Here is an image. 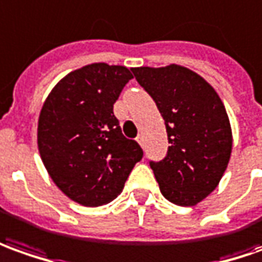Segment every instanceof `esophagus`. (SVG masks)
<instances>
[{
  "label": "esophagus",
  "mask_w": 262,
  "mask_h": 262,
  "mask_svg": "<svg viewBox=\"0 0 262 262\" xmlns=\"http://www.w3.org/2000/svg\"><path fill=\"white\" fill-rule=\"evenodd\" d=\"M137 142H138L141 147H144V138H142V135H138V137H137Z\"/></svg>",
  "instance_id": "esophagus-1"
}]
</instances>
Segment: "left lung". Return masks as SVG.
I'll list each match as a JSON object with an SVG mask.
<instances>
[{
    "mask_svg": "<svg viewBox=\"0 0 262 262\" xmlns=\"http://www.w3.org/2000/svg\"><path fill=\"white\" fill-rule=\"evenodd\" d=\"M165 121L168 152L149 162L161 194L192 207L217 188L232 149V133L217 91L188 68L171 64L131 70Z\"/></svg>",
    "mask_w": 262,
    "mask_h": 262,
    "instance_id": "left-lung-1",
    "label": "left lung"
}]
</instances>
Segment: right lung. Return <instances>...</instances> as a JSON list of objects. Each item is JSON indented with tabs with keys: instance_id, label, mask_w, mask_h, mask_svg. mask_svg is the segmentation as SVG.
I'll return each instance as SVG.
<instances>
[{
	"instance_id": "add662e5",
	"label": "right lung",
	"mask_w": 262,
	"mask_h": 262,
	"mask_svg": "<svg viewBox=\"0 0 262 262\" xmlns=\"http://www.w3.org/2000/svg\"><path fill=\"white\" fill-rule=\"evenodd\" d=\"M133 74L95 62L66 75L48 94L38 118V151L68 198L100 207L120 195L142 149L121 133L114 102Z\"/></svg>"
}]
</instances>
